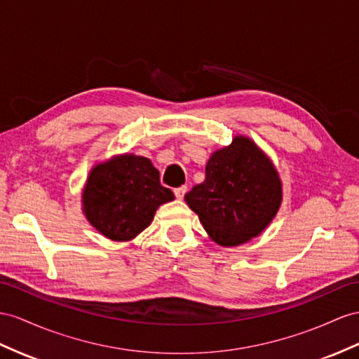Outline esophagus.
I'll use <instances>...</instances> for the list:
<instances>
[{
	"mask_svg": "<svg viewBox=\"0 0 359 359\" xmlns=\"http://www.w3.org/2000/svg\"><path fill=\"white\" fill-rule=\"evenodd\" d=\"M187 191H188V188H187L185 185H183V187H179V188L174 189V194H176V197H177L179 200H182L183 196L187 194Z\"/></svg>",
	"mask_w": 359,
	"mask_h": 359,
	"instance_id": "34e87169",
	"label": "esophagus"
}]
</instances>
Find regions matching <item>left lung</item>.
Instances as JSON below:
<instances>
[{
    "label": "left lung",
    "mask_w": 359,
    "mask_h": 359,
    "mask_svg": "<svg viewBox=\"0 0 359 359\" xmlns=\"http://www.w3.org/2000/svg\"><path fill=\"white\" fill-rule=\"evenodd\" d=\"M212 240L223 247L258 236L278 214L282 182L273 162L247 136H235L206 163V179L185 196Z\"/></svg>",
    "instance_id": "8db88e82"
}]
</instances>
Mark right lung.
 I'll return each mask as SVG.
<instances>
[{
    "instance_id": "right-lung-1",
    "label": "right lung",
    "mask_w": 359,
    "mask_h": 359,
    "mask_svg": "<svg viewBox=\"0 0 359 359\" xmlns=\"http://www.w3.org/2000/svg\"><path fill=\"white\" fill-rule=\"evenodd\" d=\"M171 200L172 191L161 185L151 161L130 153L97 163L81 194L88 222L112 241L133 240Z\"/></svg>"
}]
</instances>
